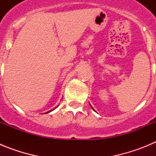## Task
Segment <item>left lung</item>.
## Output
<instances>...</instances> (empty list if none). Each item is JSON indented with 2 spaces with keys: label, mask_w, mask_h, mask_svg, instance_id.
I'll list each match as a JSON object with an SVG mask.
<instances>
[{
  "label": "left lung",
  "mask_w": 156,
  "mask_h": 156,
  "mask_svg": "<svg viewBox=\"0 0 156 156\" xmlns=\"http://www.w3.org/2000/svg\"><path fill=\"white\" fill-rule=\"evenodd\" d=\"M91 108H92V107H91ZM92 109H93V110H94V108H92Z\"/></svg>",
  "instance_id": "1"
}]
</instances>
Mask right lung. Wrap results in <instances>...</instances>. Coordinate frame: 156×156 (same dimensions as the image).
Segmentation results:
<instances>
[{
	"label": "right lung",
	"mask_w": 156,
	"mask_h": 156,
	"mask_svg": "<svg viewBox=\"0 0 156 156\" xmlns=\"http://www.w3.org/2000/svg\"><path fill=\"white\" fill-rule=\"evenodd\" d=\"M51 112V111H49V112ZM48 112H47V113H48Z\"/></svg>",
	"instance_id": "obj_1"
}]
</instances>
